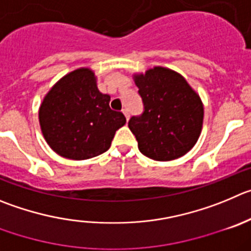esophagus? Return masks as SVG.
I'll list each match as a JSON object with an SVG mask.
<instances>
[{"label": "esophagus", "instance_id": "obj_1", "mask_svg": "<svg viewBox=\"0 0 251 251\" xmlns=\"http://www.w3.org/2000/svg\"><path fill=\"white\" fill-rule=\"evenodd\" d=\"M123 112H124V115H125L126 120H128V118H130V115H128V111H127V110L124 109V110H123Z\"/></svg>", "mask_w": 251, "mask_h": 251}]
</instances>
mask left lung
Segmentation results:
<instances>
[{"label": "left lung", "instance_id": "left-lung-1", "mask_svg": "<svg viewBox=\"0 0 251 251\" xmlns=\"http://www.w3.org/2000/svg\"><path fill=\"white\" fill-rule=\"evenodd\" d=\"M144 111L128 127L146 157L171 161L196 145L203 125V104L178 73L156 67L135 76Z\"/></svg>", "mask_w": 251, "mask_h": 251}]
</instances>
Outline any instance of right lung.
Listing matches in <instances>:
<instances>
[{
    "instance_id": "add662e5",
    "label": "right lung",
    "mask_w": 251,
    "mask_h": 251,
    "mask_svg": "<svg viewBox=\"0 0 251 251\" xmlns=\"http://www.w3.org/2000/svg\"><path fill=\"white\" fill-rule=\"evenodd\" d=\"M109 102L90 69L63 76L39 107V124L50 149L70 160H88L107 151L116 130L126 123L123 112L110 109Z\"/></svg>"
}]
</instances>
